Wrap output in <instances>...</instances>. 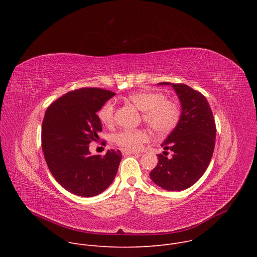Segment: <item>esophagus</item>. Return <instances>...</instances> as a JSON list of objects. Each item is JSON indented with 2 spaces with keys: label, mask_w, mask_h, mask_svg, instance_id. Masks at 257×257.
Segmentation results:
<instances>
[{
  "label": "esophagus",
  "mask_w": 257,
  "mask_h": 257,
  "mask_svg": "<svg viewBox=\"0 0 257 257\" xmlns=\"http://www.w3.org/2000/svg\"><path fill=\"white\" fill-rule=\"evenodd\" d=\"M121 152H122V154L123 155H137V154H139V153H137V152H135V151H131V150H121Z\"/></svg>",
  "instance_id": "1"
}]
</instances>
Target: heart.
Here are the masks:
<instances>
[{"instance_id": "obj_1", "label": "heart", "mask_w": 257, "mask_h": 257, "mask_svg": "<svg viewBox=\"0 0 257 257\" xmlns=\"http://www.w3.org/2000/svg\"><path fill=\"white\" fill-rule=\"evenodd\" d=\"M129 100L142 111V118L154 131L168 133L173 130L181 118V107L174 99L165 98L162 92L139 90L129 94ZM99 121L105 126H112L115 119V104L112 100L104 102L97 112ZM144 129H124L116 133L113 141L126 150H138L149 140Z\"/></svg>"}]
</instances>
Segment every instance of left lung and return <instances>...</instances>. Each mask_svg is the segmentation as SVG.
Segmentation results:
<instances>
[{"label":"left lung","mask_w":257,"mask_h":257,"mask_svg":"<svg viewBox=\"0 0 257 257\" xmlns=\"http://www.w3.org/2000/svg\"><path fill=\"white\" fill-rule=\"evenodd\" d=\"M172 85L181 102V118L175 129L162 143L164 155L150 173L152 180L163 189L185 190L201 178L211 160L215 142V123L206 97L183 83ZM172 157L167 159V151Z\"/></svg>","instance_id":"left-lung-1"}]
</instances>
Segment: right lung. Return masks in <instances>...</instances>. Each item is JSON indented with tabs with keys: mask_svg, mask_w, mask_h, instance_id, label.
<instances>
[{
	"mask_svg": "<svg viewBox=\"0 0 257 257\" xmlns=\"http://www.w3.org/2000/svg\"><path fill=\"white\" fill-rule=\"evenodd\" d=\"M115 94L101 88H80L65 93L47 108L42 127L45 160L56 181L73 194L98 195L116 177L121 152L91 156L88 145L102 130L96 113Z\"/></svg>",
	"mask_w": 257,
	"mask_h": 257,
	"instance_id": "right-lung-1",
	"label": "right lung"
}]
</instances>
